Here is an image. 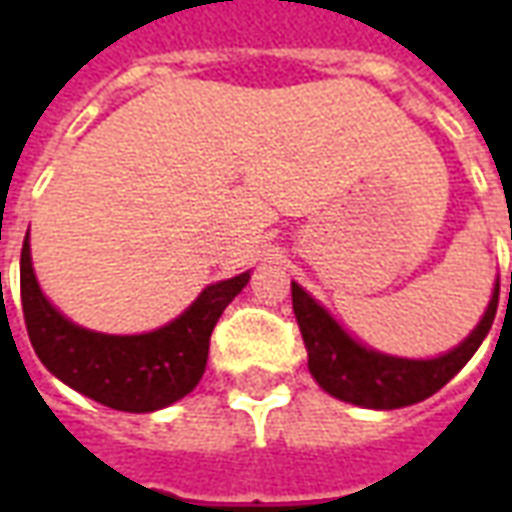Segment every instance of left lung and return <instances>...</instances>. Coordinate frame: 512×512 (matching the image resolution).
I'll use <instances>...</instances> for the list:
<instances>
[{
  "label": "left lung",
  "mask_w": 512,
  "mask_h": 512,
  "mask_svg": "<svg viewBox=\"0 0 512 512\" xmlns=\"http://www.w3.org/2000/svg\"><path fill=\"white\" fill-rule=\"evenodd\" d=\"M290 293H293V312L310 356L312 378L329 395L365 408H403L436 395L480 348L494 323L496 304H499V282H496L494 299L488 304L483 321L477 323V329L458 348H452L450 354L439 359H397V356L367 351L354 343L332 321V315L296 282L290 285Z\"/></svg>",
  "instance_id": "obj_1"
}]
</instances>
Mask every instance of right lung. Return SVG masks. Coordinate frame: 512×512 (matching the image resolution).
<instances>
[{
  "instance_id": "1",
  "label": "right lung",
  "mask_w": 512,
  "mask_h": 512,
  "mask_svg": "<svg viewBox=\"0 0 512 512\" xmlns=\"http://www.w3.org/2000/svg\"><path fill=\"white\" fill-rule=\"evenodd\" d=\"M246 282L249 274H238L208 285L200 299L164 329L115 337L87 332L62 318L40 293L27 238L21 249V310L40 362L101 406L134 414L169 406L200 384L213 326Z\"/></svg>"
}]
</instances>
